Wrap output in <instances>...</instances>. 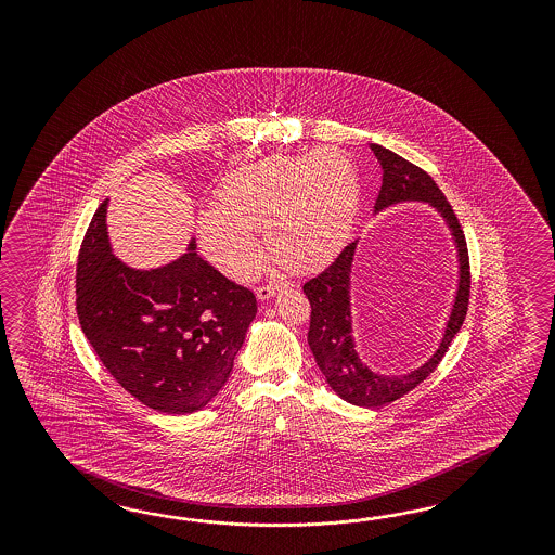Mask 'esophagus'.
Instances as JSON below:
<instances>
[{"instance_id":"34e87169","label":"esophagus","mask_w":555,"mask_h":555,"mask_svg":"<svg viewBox=\"0 0 555 555\" xmlns=\"http://www.w3.org/2000/svg\"><path fill=\"white\" fill-rule=\"evenodd\" d=\"M283 286H286V283H281V285L258 286V288H256V297H258L260 301H269Z\"/></svg>"}]
</instances>
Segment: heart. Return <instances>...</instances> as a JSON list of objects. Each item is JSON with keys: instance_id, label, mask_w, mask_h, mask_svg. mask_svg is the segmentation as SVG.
Returning a JSON list of instances; mask_svg holds the SVG:
<instances>
[{"instance_id": "1", "label": "heart", "mask_w": 555, "mask_h": 555, "mask_svg": "<svg viewBox=\"0 0 555 555\" xmlns=\"http://www.w3.org/2000/svg\"><path fill=\"white\" fill-rule=\"evenodd\" d=\"M360 177L337 151L276 154L230 172L218 207L202 209L197 235L209 262L232 281H250L264 250L293 272H311L336 258L360 209Z\"/></svg>"}]
</instances>
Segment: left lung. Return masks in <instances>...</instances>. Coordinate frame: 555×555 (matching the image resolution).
Segmentation results:
<instances>
[{"label": "left lung", "instance_id": "left-lung-1", "mask_svg": "<svg viewBox=\"0 0 555 555\" xmlns=\"http://www.w3.org/2000/svg\"><path fill=\"white\" fill-rule=\"evenodd\" d=\"M370 149L383 168V186L374 203V214H380L399 203H429L448 225L457 258L454 301L439 344L421 366L404 374H380L370 369L358 352L352 315V267L358 240L337 254L336 260L327 269L302 285V293L311 302L307 341L327 385L348 403L378 409L401 399L423 383L437 369L443 353L448 352V346L466 320L470 297V262L460 221L436 181L397 152L388 151L380 144H370Z\"/></svg>", "mask_w": 555, "mask_h": 555}]
</instances>
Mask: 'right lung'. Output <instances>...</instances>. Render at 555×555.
Returning a JSON list of instances; mask_svg holds the SVG:
<instances>
[{
    "instance_id": "obj_1",
    "label": "right lung",
    "mask_w": 555,
    "mask_h": 555,
    "mask_svg": "<svg viewBox=\"0 0 555 555\" xmlns=\"http://www.w3.org/2000/svg\"><path fill=\"white\" fill-rule=\"evenodd\" d=\"M107 203L89 223L77 262V315L103 366L140 403L186 415L228 383L256 318L253 291L228 281L197 254L156 269L114 256Z\"/></svg>"
}]
</instances>
